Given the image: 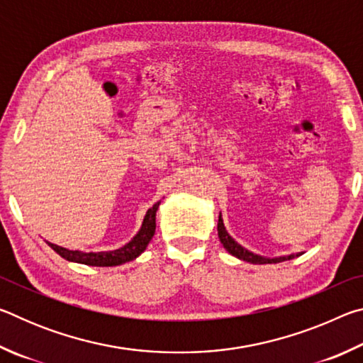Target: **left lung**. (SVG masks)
Here are the masks:
<instances>
[{
  "mask_svg": "<svg viewBox=\"0 0 363 363\" xmlns=\"http://www.w3.org/2000/svg\"><path fill=\"white\" fill-rule=\"evenodd\" d=\"M218 235H219V240L220 243H223V247L229 251V253L232 256L238 257V259L242 261H247V262H251V264H275V262H281V261H286V259H293L294 256H299V253L296 255H290V256H280V257H264V256H259V255H255L251 253L250 250L243 248L242 245H238L233 238L227 233L225 227H224V223H223V218L219 216V220H218Z\"/></svg>",
  "mask_w": 363,
  "mask_h": 363,
  "instance_id": "obj_1",
  "label": "left lung"
}]
</instances>
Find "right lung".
Masks as SVG:
<instances>
[{
	"mask_svg": "<svg viewBox=\"0 0 363 363\" xmlns=\"http://www.w3.org/2000/svg\"><path fill=\"white\" fill-rule=\"evenodd\" d=\"M160 206V201L155 205L149 208L145 213L143 227H140L139 232L134 235L130 243H126L125 247L113 251H99V253H83V251L78 250H67L59 247V245L49 243L59 256H62L64 259L78 262V264H86V266H97V267H112V266H120V264H125L128 261L136 259V257L143 253L147 248V245L152 240L153 233H155V214Z\"/></svg>",
	"mask_w": 363,
	"mask_h": 363,
	"instance_id": "1",
	"label": "right lung"
}]
</instances>
